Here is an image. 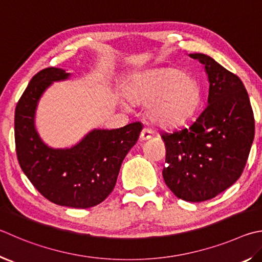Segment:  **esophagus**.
<instances>
[{
    "label": "esophagus",
    "mask_w": 262,
    "mask_h": 262,
    "mask_svg": "<svg viewBox=\"0 0 262 262\" xmlns=\"http://www.w3.org/2000/svg\"><path fill=\"white\" fill-rule=\"evenodd\" d=\"M152 135H154V132H152L150 128H143V130H142L141 133V140L142 141H145V140H149L152 137Z\"/></svg>",
    "instance_id": "obj_1"
}]
</instances>
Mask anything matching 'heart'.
I'll use <instances>...</instances> for the list:
<instances>
[{
  "label": "heart",
  "mask_w": 262,
  "mask_h": 262,
  "mask_svg": "<svg viewBox=\"0 0 262 262\" xmlns=\"http://www.w3.org/2000/svg\"><path fill=\"white\" fill-rule=\"evenodd\" d=\"M126 95L130 101L147 102V116L154 122L175 125L196 111L202 89L191 75L168 69L137 75L128 84Z\"/></svg>",
  "instance_id": "1"
}]
</instances>
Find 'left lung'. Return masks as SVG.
I'll return each mask as SVG.
<instances>
[{"mask_svg":"<svg viewBox=\"0 0 262 262\" xmlns=\"http://www.w3.org/2000/svg\"><path fill=\"white\" fill-rule=\"evenodd\" d=\"M205 68L208 96L189 127L163 133L165 183L185 202L212 199L243 173L254 139V118L243 82L212 57L189 54Z\"/></svg>","mask_w":262,"mask_h":262,"instance_id":"obj_1","label":"left lung"}]
</instances>
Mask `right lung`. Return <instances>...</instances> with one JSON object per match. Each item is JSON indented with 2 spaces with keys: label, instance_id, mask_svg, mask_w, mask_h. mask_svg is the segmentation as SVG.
<instances>
[{
  "label": "right lung",
  "instance_id": "add662e5",
  "mask_svg": "<svg viewBox=\"0 0 262 262\" xmlns=\"http://www.w3.org/2000/svg\"><path fill=\"white\" fill-rule=\"evenodd\" d=\"M70 77L63 69L48 68L32 78L15 112L16 151L23 172L42 196L60 206L89 208L112 192L143 126L133 122L118 129H93L71 147L48 146L35 128L37 104L52 83Z\"/></svg>",
  "mask_w": 262,
  "mask_h": 262
}]
</instances>
